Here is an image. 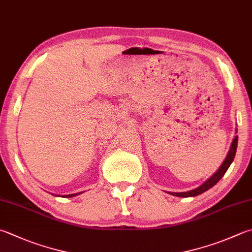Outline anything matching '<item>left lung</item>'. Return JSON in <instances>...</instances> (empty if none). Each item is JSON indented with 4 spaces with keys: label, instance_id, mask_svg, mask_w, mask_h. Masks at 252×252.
<instances>
[{
    "label": "left lung",
    "instance_id": "1",
    "mask_svg": "<svg viewBox=\"0 0 252 252\" xmlns=\"http://www.w3.org/2000/svg\"><path fill=\"white\" fill-rule=\"evenodd\" d=\"M236 134H237V129H236ZM237 144H238V136H235V138L232 139L229 151H228V154H227V157L225 158L224 162L221 163V165L218 168L216 172L213 174L210 179H207L202 185H200V187L194 189H191V191H188V192H169V193L171 194V195L179 196V197H193V196L200 195V194L204 193L205 191H207V189H210L211 188L214 187V185L218 181H220L222 177H224L226 171L228 170L229 165L231 164L232 161H234L236 150H237Z\"/></svg>",
    "mask_w": 252,
    "mask_h": 252
}]
</instances>
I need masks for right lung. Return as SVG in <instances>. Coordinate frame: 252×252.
<instances>
[{
  "mask_svg": "<svg viewBox=\"0 0 252 252\" xmlns=\"http://www.w3.org/2000/svg\"><path fill=\"white\" fill-rule=\"evenodd\" d=\"M82 193V192H81ZM81 193H74V194H68V195H63V197H74V196H77V195H79V194H81ZM57 196V195H56ZM58 196H60V195H58Z\"/></svg>",
  "mask_w": 252,
  "mask_h": 252,
  "instance_id": "add662e5",
  "label": "right lung"
}]
</instances>
